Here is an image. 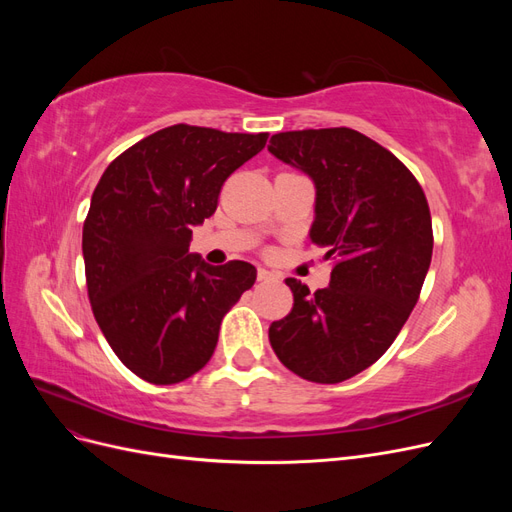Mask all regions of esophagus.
<instances>
[{
    "instance_id": "1",
    "label": "esophagus",
    "mask_w": 512,
    "mask_h": 512,
    "mask_svg": "<svg viewBox=\"0 0 512 512\" xmlns=\"http://www.w3.org/2000/svg\"><path fill=\"white\" fill-rule=\"evenodd\" d=\"M280 280V275L277 273H273V271H269V269H258V282H277Z\"/></svg>"
}]
</instances>
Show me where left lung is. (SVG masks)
Returning a JSON list of instances; mask_svg holds the SVG:
<instances>
[{
    "label": "left lung",
    "instance_id": "1",
    "mask_svg": "<svg viewBox=\"0 0 512 512\" xmlns=\"http://www.w3.org/2000/svg\"><path fill=\"white\" fill-rule=\"evenodd\" d=\"M269 151L314 181L309 239L333 260L314 294L288 277L292 312L269 342L297 376L344 382L389 350L418 301L433 250L427 198L389 149L350 128L280 132Z\"/></svg>",
    "mask_w": 512,
    "mask_h": 512
}]
</instances>
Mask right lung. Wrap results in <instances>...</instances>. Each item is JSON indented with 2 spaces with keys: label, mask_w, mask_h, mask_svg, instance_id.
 <instances>
[{
  "label": "right lung",
  "mask_w": 512,
  "mask_h": 512,
  "mask_svg": "<svg viewBox=\"0 0 512 512\" xmlns=\"http://www.w3.org/2000/svg\"><path fill=\"white\" fill-rule=\"evenodd\" d=\"M267 138L177 123L123 151L98 181L83 226L87 292L108 346L138 378L177 384L203 369L222 318L254 286L250 262L207 265L190 241Z\"/></svg>",
  "instance_id": "right-lung-1"
}]
</instances>
